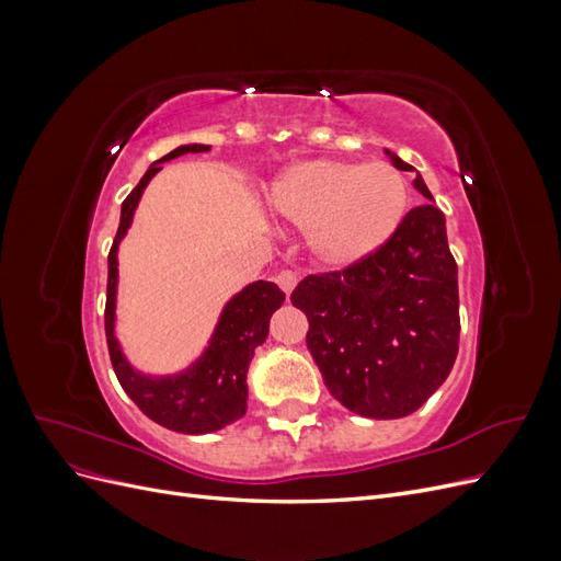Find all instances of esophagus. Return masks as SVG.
I'll return each mask as SVG.
<instances>
[{"label":"esophagus","instance_id":"1","mask_svg":"<svg viewBox=\"0 0 561 561\" xmlns=\"http://www.w3.org/2000/svg\"><path fill=\"white\" fill-rule=\"evenodd\" d=\"M276 283H278V287H280L285 295H290L295 290V285H297V274H295V271H290V268H283L280 274L276 276Z\"/></svg>","mask_w":561,"mask_h":561}]
</instances>
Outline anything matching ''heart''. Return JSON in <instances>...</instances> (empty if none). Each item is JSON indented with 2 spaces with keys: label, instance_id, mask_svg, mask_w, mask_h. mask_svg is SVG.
Returning a JSON list of instances; mask_svg holds the SVG:
<instances>
[{
  "label": "heart",
  "instance_id": "obj_1",
  "mask_svg": "<svg viewBox=\"0 0 561 561\" xmlns=\"http://www.w3.org/2000/svg\"><path fill=\"white\" fill-rule=\"evenodd\" d=\"M404 178L393 165L309 161L283 173L268 194L271 210L307 231L316 260L346 268L383 248L402 222Z\"/></svg>",
  "mask_w": 561,
  "mask_h": 561
}]
</instances>
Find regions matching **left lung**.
Wrapping results in <instances>:
<instances>
[{
  "label": "left lung",
  "instance_id": "8db88e82",
  "mask_svg": "<svg viewBox=\"0 0 561 561\" xmlns=\"http://www.w3.org/2000/svg\"><path fill=\"white\" fill-rule=\"evenodd\" d=\"M386 154L398 171H414ZM428 198L360 264L304 278L290 301L309 318L307 346L322 381L346 410L367 419L416 412L445 383L458 353V268L445 215Z\"/></svg>",
  "mask_w": 561,
  "mask_h": 561
}]
</instances>
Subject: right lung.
I'll return each instance as SVG.
<instances>
[{"instance_id": "obj_1", "label": "right lung", "mask_w": 561, "mask_h": 561, "mask_svg": "<svg viewBox=\"0 0 561 561\" xmlns=\"http://www.w3.org/2000/svg\"><path fill=\"white\" fill-rule=\"evenodd\" d=\"M210 145H182L171 154L154 161L142 175L138 186L122 203V222H118L114 243L107 257V304H105V334L110 360L114 375L126 390V396L140 407L159 426L184 433L203 435L215 433L229 423L239 421L248 410V367L254 355V348L264 344L268 334V320L285 301V293L276 283L257 280L231 297L219 316L217 328L210 336L208 348L201 358L186 367L180 375L171 377H147L142 371L133 369L122 353L114 336V309H116V252L118 243L126 236L133 213L149 180L161 171L163 161L190 154V151H208Z\"/></svg>"}]
</instances>
